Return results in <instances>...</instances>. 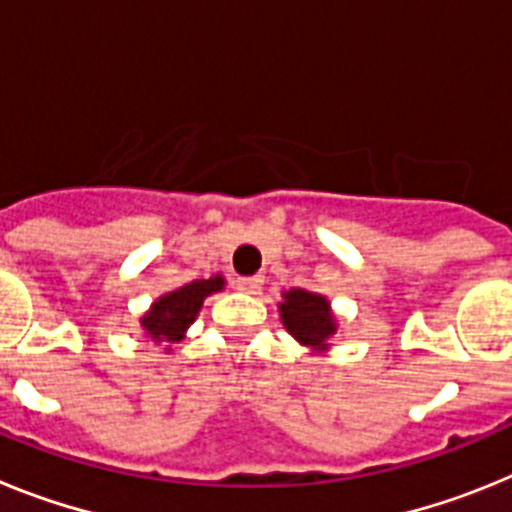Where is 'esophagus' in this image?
<instances>
[{
  "mask_svg": "<svg viewBox=\"0 0 512 512\" xmlns=\"http://www.w3.org/2000/svg\"><path fill=\"white\" fill-rule=\"evenodd\" d=\"M261 284H264V277H238L235 279V287L241 289V292H246V295H259L261 292Z\"/></svg>",
  "mask_w": 512,
  "mask_h": 512,
  "instance_id": "obj_1",
  "label": "esophagus"
}]
</instances>
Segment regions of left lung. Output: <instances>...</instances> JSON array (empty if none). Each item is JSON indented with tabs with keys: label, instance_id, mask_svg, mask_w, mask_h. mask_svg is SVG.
Here are the masks:
<instances>
[{
	"label": "left lung",
	"instance_id": "1",
	"mask_svg": "<svg viewBox=\"0 0 512 512\" xmlns=\"http://www.w3.org/2000/svg\"><path fill=\"white\" fill-rule=\"evenodd\" d=\"M284 302H279L282 323L302 346L312 351H325L330 338L336 336V318L330 312V302L318 292L307 289H289L284 292Z\"/></svg>",
	"mask_w": 512,
	"mask_h": 512
}]
</instances>
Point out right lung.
Instances as JSON below:
<instances>
[{
    "label": "right lung",
    "mask_w": 512,
    "mask_h": 512,
    "mask_svg": "<svg viewBox=\"0 0 512 512\" xmlns=\"http://www.w3.org/2000/svg\"><path fill=\"white\" fill-rule=\"evenodd\" d=\"M223 287L225 279L220 274L210 279H194V282L158 297L151 310L140 318V325L146 330V336L156 343H179L197 318L205 297L215 295Z\"/></svg>",
    "instance_id": "right-lung-1"
}]
</instances>
